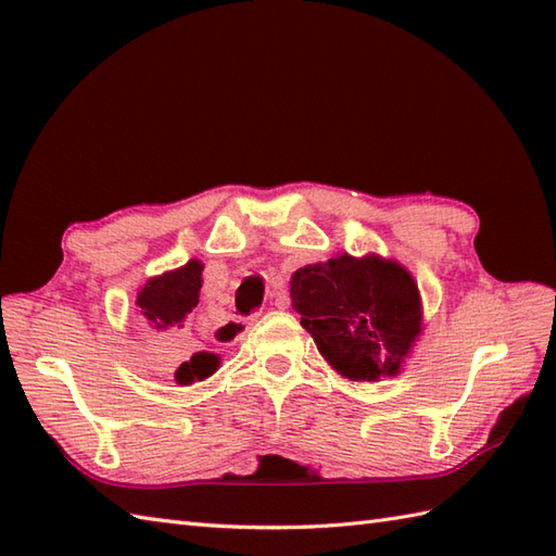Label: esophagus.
I'll list each match as a JSON object with an SVG mask.
<instances>
[{"instance_id": "1", "label": "esophagus", "mask_w": 556, "mask_h": 556, "mask_svg": "<svg viewBox=\"0 0 556 556\" xmlns=\"http://www.w3.org/2000/svg\"><path fill=\"white\" fill-rule=\"evenodd\" d=\"M263 315V311H257V313H253L251 315V323H255L257 317ZM219 334L224 337V339H239L241 334H243V323L241 320H227L222 325V329H219Z\"/></svg>"}]
</instances>
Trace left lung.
Returning <instances> with one entry per match:
<instances>
[{"label": "left lung", "instance_id": "1", "mask_svg": "<svg viewBox=\"0 0 556 556\" xmlns=\"http://www.w3.org/2000/svg\"><path fill=\"white\" fill-rule=\"evenodd\" d=\"M291 301L323 356L349 380L396 375L420 332L416 281L377 255H339L293 271Z\"/></svg>", "mask_w": 556, "mask_h": 556}]
</instances>
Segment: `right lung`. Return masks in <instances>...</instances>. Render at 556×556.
Listing matches in <instances>:
<instances>
[{"instance_id": "add662e5", "label": "right lung", "mask_w": 556, "mask_h": 556, "mask_svg": "<svg viewBox=\"0 0 556 556\" xmlns=\"http://www.w3.org/2000/svg\"><path fill=\"white\" fill-rule=\"evenodd\" d=\"M200 275H203V265L198 260H191V263H186L179 269L150 279L140 289L136 303L155 332H164V337L179 334L186 315L198 305L200 287H203ZM217 365L219 358L215 353L195 351L191 353V358L181 363V368L174 372V377L179 384H191L195 380H205V377L217 370Z\"/></svg>"}]
</instances>
